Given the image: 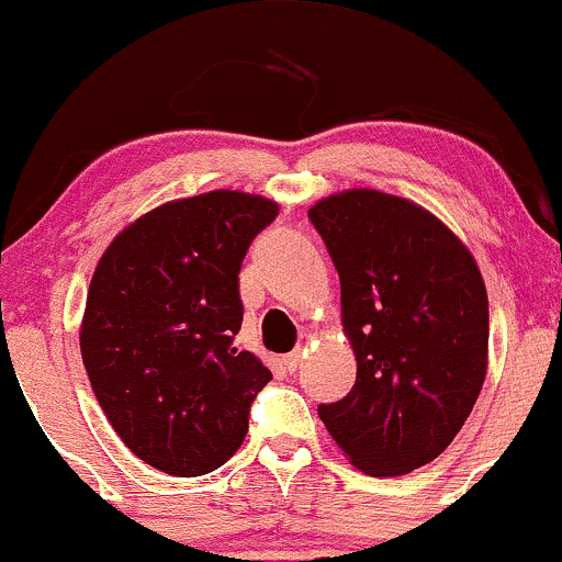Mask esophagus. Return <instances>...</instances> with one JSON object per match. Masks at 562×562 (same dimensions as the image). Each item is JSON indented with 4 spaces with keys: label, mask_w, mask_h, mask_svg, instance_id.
Segmentation results:
<instances>
[{
    "label": "esophagus",
    "mask_w": 562,
    "mask_h": 562,
    "mask_svg": "<svg viewBox=\"0 0 562 562\" xmlns=\"http://www.w3.org/2000/svg\"><path fill=\"white\" fill-rule=\"evenodd\" d=\"M300 362H303V351H300V349L289 351V355L283 357V366H286L289 373H294V370L300 368Z\"/></svg>",
    "instance_id": "obj_1"
}]
</instances>
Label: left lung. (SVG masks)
<instances>
[{"instance_id": "left-lung-1", "label": "left lung", "mask_w": 562, "mask_h": 562, "mask_svg": "<svg viewBox=\"0 0 562 562\" xmlns=\"http://www.w3.org/2000/svg\"><path fill=\"white\" fill-rule=\"evenodd\" d=\"M340 279V319L357 357L346 397L319 406L329 436L370 476L436 460L487 375L490 305L473 254L430 211L349 189L308 211Z\"/></svg>"}]
</instances>
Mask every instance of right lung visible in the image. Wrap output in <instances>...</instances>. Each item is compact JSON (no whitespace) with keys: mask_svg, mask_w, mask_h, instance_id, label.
I'll use <instances>...</instances> for the list:
<instances>
[{"mask_svg":"<svg viewBox=\"0 0 562 562\" xmlns=\"http://www.w3.org/2000/svg\"><path fill=\"white\" fill-rule=\"evenodd\" d=\"M279 216L259 194L172 200L121 229L97 262L80 355L121 441L170 476H202L246 438L248 408L273 379L235 346L238 276Z\"/></svg>","mask_w":562,"mask_h":562,"instance_id":"add662e5","label":"right lung"}]
</instances>
